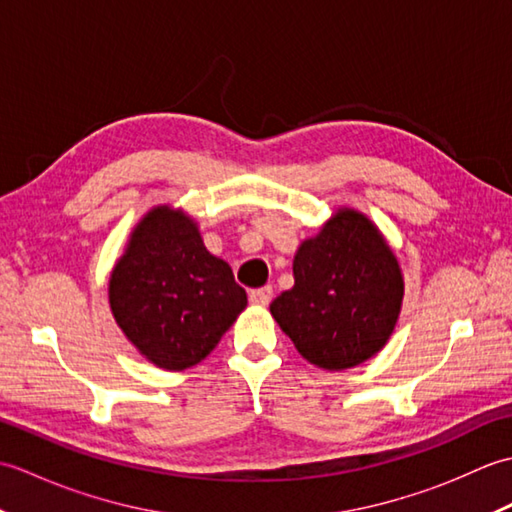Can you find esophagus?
I'll return each instance as SVG.
<instances>
[{
    "mask_svg": "<svg viewBox=\"0 0 512 512\" xmlns=\"http://www.w3.org/2000/svg\"><path fill=\"white\" fill-rule=\"evenodd\" d=\"M248 299H250V303H255V306H268L270 299H273V286H264V288L250 290Z\"/></svg>",
    "mask_w": 512,
    "mask_h": 512,
    "instance_id": "obj_1",
    "label": "esophagus"
}]
</instances>
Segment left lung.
<instances>
[{"label": "left lung", "instance_id": "left-lung-1", "mask_svg": "<svg viewBox=\"0 0 512 512\" xmlns=\"http://www.w3.org/2000/svg\"><path fill=\"white\" fill-rule=\"evenodd\" d=\"M295 286L270 303L279 328L308 363L330 372L356 367L396 328L405 281L385 237L354 209H339L301 242Z\"/></svg>", "mask_w": 512, "mask_h": 512}]
</instances>
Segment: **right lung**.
<instances>
[{"instance_id":"right-lung-1","label":"right lung","mask_w":512,"mask_h":512,"mask_svg":"<svg viewBox=\"0 0 512 512\" xmlns=\"http://www.w3.org/2000/svg\"><path fill=\"white\" fill-rule=\"evenodd\" d=\"M246 303V290L231 266L206 250L198 224L167 204L138 222L110 277L118 328L169 372L204 361Z\"/></svg>"}]
</instances>
